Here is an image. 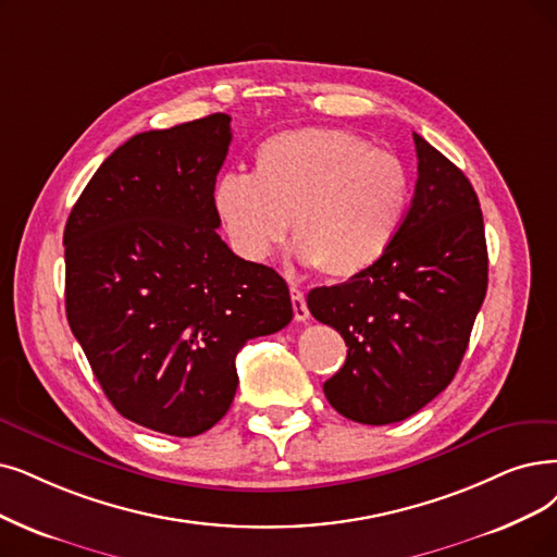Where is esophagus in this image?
I'll use <instances>...</instances> for the list:
<instances>
[{
  "mask_svg": "<svg viewBox=\"0 0 557 557\" xmlns=\"http://www.w3.org/2000/svg\"><path fill=\"white\" fill-rule=\"evenodd\" d=\"M290 297H293V310H295V320L297 322H306L310 318L308 313V306H306V299H304V293L299 290V287H290Z\"/></svg>",
  "mask_w": 557,
  "mask_h": 557,
  "instance_id": "obj_1",
  "label": "esophagus"
}]
</instances>
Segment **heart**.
<instances>
[{"instance_id": "obj_1", "label": "heart", "mask_w": 557, "mask_h": 557, "mask_svg": "<svg viewBox=\"0 0 557 557\" xmlns=\"http://www.w3.org/2000/svg\"><path fill=\"white\" fill-rule=\"evenodd\" d=\"M409 203L403 160L338 127L281 132L256 150L253 175L224 173L212 189L237 256L267 260L290 221L299 260L329 278H354L380 262Z\"/></svg>"}]
</instances>
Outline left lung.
<instances>
[{
  "mask_svg": "<svg viewBox=\"0 0 557 557\" xmlns=\"http://www.w3.org/2000/svg\"><path fill=\"white\" fill-rule=\"evenodd\" d=\"M413 141V201L386 256L306 299L349 347L324 382L329 405L363 425L405 420L453 382L486 295L478 194L446 154L420 135Z\"/></svg>",
  "mask_w": 557,
  "mask_h": 557,
  "instance_id": "8db88e82",
  "label": "left lung"
}]
</instances>
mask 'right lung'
<instances>
[{
    "instance_id": "right-lung-1",
    "label": "right lung",
    "mask_w": 557,
    "mask_h": 557,
    "mask_svg": "<svg viewBox=\"0 0 557 557\" xmlns=\"http://www.w3.org/2000/svg\"><path fill=\"white\" fill-rule=\"evenodd\" d=\"M231 116L119 146L65 221V315L109 403L171 436L208 432L237 391L244 343L293 320L285 281L235 256L212 206Z\"/></svg>"
}]
</instances>
